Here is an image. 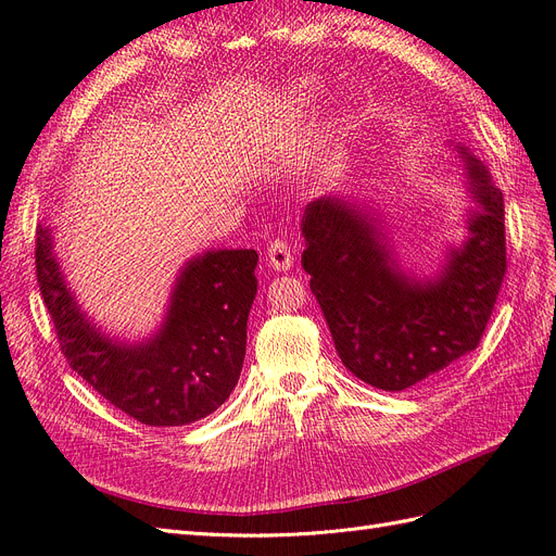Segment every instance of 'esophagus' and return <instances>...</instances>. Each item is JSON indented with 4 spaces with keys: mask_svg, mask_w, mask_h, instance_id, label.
<instances>
[{
    "mask_svg": "<svg viewBox=\"0 0 556 556\" xmlns=\"http://www.w3.org/2000/svg\"><path fill=\"white\" fill-rule=\"evenodd\" d=\"M265 261H267L269 267L277 269V273H287V269H291V265H293L291 244L283 242V240H273L267 244Z\"/></svg>",
    "mask_w": 556,
    "mask_h": 556,
    "instance_id": "1",
    "label": "esophagus"
}]
</instances>
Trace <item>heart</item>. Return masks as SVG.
<instances>
[{
    "mask_svg": "<svg viewBox=\"0 0 556 556\" xmlns=\"http://www.w3.org/2000/svg\"><path fill=\"white\" fill-rule=\"evenodd\" d=\"M316 90H319V86H316L314 81H298V84H293L291 90H289L291 104L293 106H307L316 98ZM336 163H338V153L328 149V151L316 155L314 169L316 172H330L332 167H336Z\"/></svg>",
    "mask_w": 556,
    "mask_h": 556,
    "instance_id": "1",
    "label": "heart"
}]
</instances>
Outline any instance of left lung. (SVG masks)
<instances>
[{
    "label": "left lung",
    "instance_id": "obj_1",
    "mask_svg": "<svg viewBox=\"0 0 556 556\" xmlns=\"http://www.w3.org/2000/svg\"><path fill=\"white\" fill-rule=\"evenodd\" d=\"M468 237L433 279L405 275L382 220L338 195L303 214V267L349 372L382 391H403L450 368L480 344L505 277L503 193L466 147Z\"/></svg>",
    "mask_w": 556,
    "mask_h": 556
}]
</instances>
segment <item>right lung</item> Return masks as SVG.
Instances as JSON below:
<instances>
[{"instance_id": "right-lung-1", "label": "right lung", "mask_w": 556, "mask_h": 556, "mask_svg": "<svg viewBox=\"0 0 556 556\" xmlns=\"http://www.w3.org/2000/svg\"><path fill=\"white\" fill-rule=\"evenodd\" d=\"M37 281L62 354L102 399L147 426H186L228 401L242 372L247 319L258 291V253L216 249L188 261L153 338L128 344L78 307L53 251L37 228Z\"/></svg>"}]
</instances>
